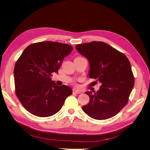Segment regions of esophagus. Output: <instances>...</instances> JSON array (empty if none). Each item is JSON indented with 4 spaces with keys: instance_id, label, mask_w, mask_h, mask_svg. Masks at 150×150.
Returning a JSON list of instances; mask_svg holds the SVG:
<instances>
[{
    "instance_id": "34e87169",
    "label": "esophagus",
    "mask_w": 150,
    "mask_h": 150,
    "mask_svg": "<svg viewBox=\"0 0 150 150\" xmlns=\"http://www.w3.org/2000/svg\"><path fill=\"white\" fill-rule=\"evenodd\" d=\"M72 92H73V93L79 94V93H81V91L79 89H76V88H74L73 89H72Z\"/></svg>"
}]
</instances>
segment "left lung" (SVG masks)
<instances>
[{
  "instance_id": "obj_1",
  "label": "left lung",
  "mask_w": 150,
  "mask_h": 150,
  "mask_svg": "<svg viewBox=\"0 0 150 150\" xmlns=\"http://www.w3.org/2000/svg\"><path fill=\"white\" fill-rule=\"evenodd\" d=\"M76 49L89 61L88 76L101 84L97 91H87L89 102L83 111L95 120H103L117 115L126 104L134 79L128 59L124 54L103 42L78 44Z\"/></svg>"
}]
</instances>
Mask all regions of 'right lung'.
<instances>
[{
	"instance_id": "right-lung-1",
	"label": "right lung",
	"mask_w": 150,
	"mask_h": 150,
	"mask_svg": "<svg viewBox=\"0 0 150 150\" xmlns=\"http://www.w3.org/2000/svg\"><path fill=\"white\" fill-rule=\"evenodd\" d=\"M71 45L40 42L27 47L16 63L13 76L16 96L27 111L39 117H49L59 111L72 89L57 86L51 76L58 73Z\"/></svg>"
}]
</instances>
